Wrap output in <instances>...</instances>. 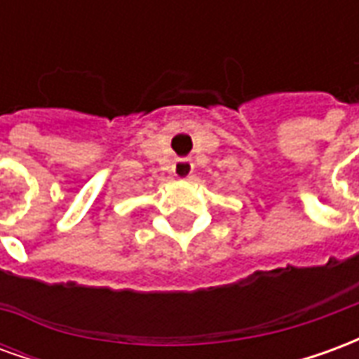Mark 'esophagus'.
I'll return each instance as SVG.
<instances>
[{"mask_svg":"<svg viewBox=\"0 0 359 359\" xmlns=\"http://www.w3.org/2000/svg\"><path fill=\"white\" fill-rule=\"evenodd\" d=\"M192 171H194V163L190 159H177L175 165H172V172L179 179H188L192 175Z\"/></svg>","mask_w":359,"mask_h":359,"instance_id":"1","label":"esophagus"}]
</instances>
